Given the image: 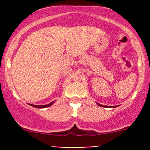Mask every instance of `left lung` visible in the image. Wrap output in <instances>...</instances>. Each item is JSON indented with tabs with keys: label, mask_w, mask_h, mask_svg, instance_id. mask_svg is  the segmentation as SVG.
<instances>
[{
	"label": "left lung",
	"mask_w": 150,
	"mask_h": 150,
	"mask_svg": "<svg viewBox=\"0 0 150 150\" xmlns=\"http://www.w3.org/2000/svg\"><path fill=\"white\" fill-rule=\"evenodd\" d=\"M98 105H99V106H101V107H104V106H103V105H101V104H97ZM106 107H107V106H106ZM114 107H116V106H112V108H114Z\"/></svg>",
	"instance_id": "8db88e82"
}]
</instances>
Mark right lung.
Listing matches in <instances>:
<instances>
[{
  "label": "right lung",
  "instance_id": "obj_1",
  "mask_svg": "<svg viewBox=\"0 0 150 150\" xmlns=\"http://www.w3.org/2000/svg\"><path fill=\"white\" fill-rule=\"evenodd\" d=\"M53 102L50 103L49 104H46V105H41V106H38V105H33V104H30L31 106H34V107H36V108H46V107H49V106H51V105L53 104Z\"/></svg>",
  "mask_w": 150,
  "mask_h": 150
}]
</instances>
